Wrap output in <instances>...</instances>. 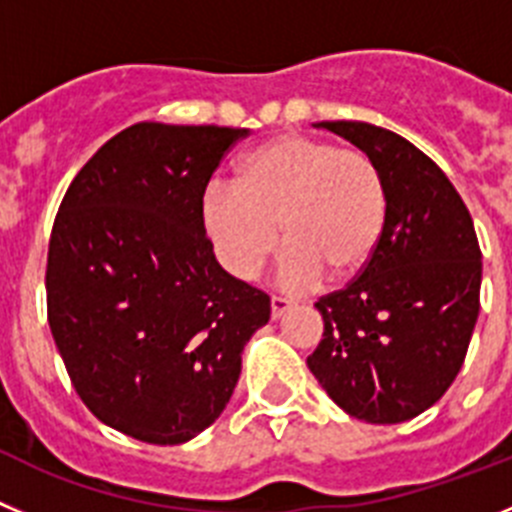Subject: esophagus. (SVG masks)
<instances>
[{
  "label": "esophagus",
  "instance_id": "34e87169",
  "mask_svg": "<svg viewBox=\"0 0 512 512\" xmlns=\"http://www.w3.org/2000/svg\"><path fill=\"white\" fill-rule=\"evenodd\" d=\"M293 306H296V303L288 301V298L273 296L270 298V316H273V319H280V316H285V313H288Z\"/></svg>",
  "mask_w": 512,
  "mask_h": 512
}]
</instances>
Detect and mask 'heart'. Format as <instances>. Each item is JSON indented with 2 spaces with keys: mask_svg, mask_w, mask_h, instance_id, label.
Here are the masks:
<instances>
[{
  "mask_svg": "<svg viewBox=\"0 0 512 512\" xmlns=\"http://www.w3.org/2000/svg\"><path fill=\"white\" fill-rule=\"evenodd\" d=\"M199 214L234 278H255L283 237L285 285L311 288L324 275L342 283L365 273L388 224V191L362 150L288 132L239 160L234 186L211 183Z\"/></svg>",
  "mask_w": 512,
  "mask_h": 512,
  "instance_id": "heart-1",
  "label": "heart"
}]
</instances>
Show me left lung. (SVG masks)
Masks as SVG:
<instances>
[{
    "label": "left lung",
    "mask_w": 512,
    "mask_h": 512,
    "mask_svg": "<svg viewBox=\"0 0 512 512\" xmlns=\"http://www.w3.org/2000/svg\"><path fill=\"white\" fill-rule=\"evenodd\" d=\"M377 163L388 224L367 270L316 303L324 339L306 359L344 413L416 418L462 370L480 316L482 252L444 170L413 142L367 122H316Z\"/></svg>",
    "instance_id": "left-lung-1"
}]
</instances>
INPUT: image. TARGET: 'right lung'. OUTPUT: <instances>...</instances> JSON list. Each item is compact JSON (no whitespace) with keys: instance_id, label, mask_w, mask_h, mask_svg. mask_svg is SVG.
Masks as SVG:
<instances>
[{"instance_id":"add662e5","label":"right lung","mask_w":512,"mask_h":512,"mask_svg":"<svg viewBox=\"0 0 512 512\" xmlns=\"http://www.w3.org/2000/svg\"><path fill=\"white\" fill-rule=\"evenodd\" d=\"M250 130L137 122L78 170L48 250V321L73 388L101 423L186 444L222 416L270 298L232 278L201 196Z\"/></svg>"}]
</instances>
